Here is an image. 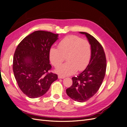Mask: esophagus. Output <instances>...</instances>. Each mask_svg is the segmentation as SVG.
<instances>
[{
  "mask_svg": "<svg viewBox=\"0 0 127 127\" xmlns=\"http://www.w3.org/2000/svg\"><path fill=\"white\" fill-rule=\"evenodd\" d=\"M64 77L61 75H58V78L59 79H64Z\"/></svg>",
  "mask_w": 127,
  "mask_h": 127,
  "instance_id": "obj_1",
  "label": "esophagus"
}]
</instances>
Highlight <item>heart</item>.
<instances>
[{
  "label": "heart",
  "mask_w": 127,
  "mask_h": 127,
  "mask_svg": "<svg viewBox=\"0 0 127 127\" xmlns=\"http://www.w3.org/2000/svg\"><path fill=\"white\" fill-rule=\"evenodd\" d=\"M58 48H51L49 51V58L55 67L61 64L66 57V64L58 68L56 72L63 76L70 75L82 71L88 66L92 55L90 42L74 35L65 37L58 44Z\"/></svg>",
  "instance_id": "1"
}]
</instances>
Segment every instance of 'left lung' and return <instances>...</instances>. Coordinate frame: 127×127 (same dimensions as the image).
Masks as SVG:
<instances>
[{"label":"left lung","instance_id":"obj_1","mask_svg":"<svg viewBox=\"0 0 127 127\" xmlns=\"http://www.w3.org/2000/svg\"><path fill=\"white\" fill-rule=\"evenodd\" d=\"M85 34L91 45L92 55L87 67L77 77L72 78V85L66 90L67 94L74 101L84 102L96 93L104 78L106 69V59L100 43L86 32Z\"/></svg>","mask_w":127,"mask_h":127}]
</instances>
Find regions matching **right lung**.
Returning <instances> with one entry per match:
<instances>
[{
	"label": "right lung",
	"mask_w": 127,
	"mask_h": 127,
	"mask_svg": "<svg viewBox=\"0 0 127 127\" xmlns=\"http://www.w3.org/2000/svg\"><path fill=\"white\" fill-rule=\"evenodd\" d=\"M58 34L36 31L26 36L15 50L13 63L15 78L23 93L30 98L46 93L58 75L49 72V51Z\"/></svg>",
	"instance_id": "add662e5"
}]
</instances>
